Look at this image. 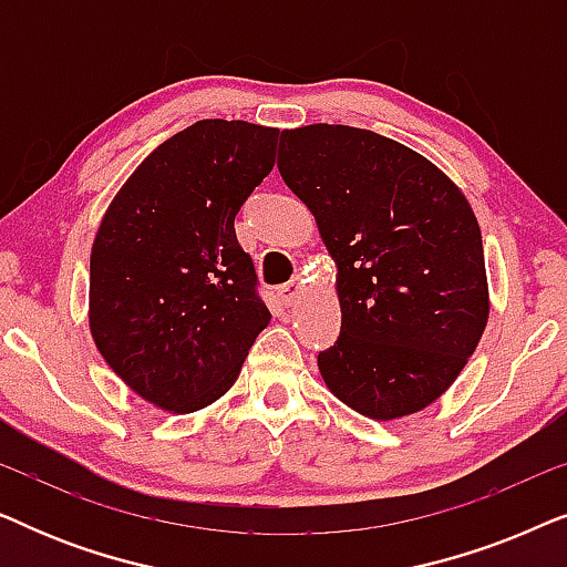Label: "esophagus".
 <instances>
[{"instance_id": "esophagus-1", "label": "esophagus", "mask_w": 567, "mask_h": 567, "mask_svg": "<svg viewBox=\"0 0 567 567\" xmlns=\"http://www.w3.org/2000/svg\"><path fill=\"white\" fill-rule=\"evenodd\" d=\"M301 289H305V286H301L299 278H291L289 284L278 286V297H281L284 305L291 307V305H297V299L301 297Z\"/></svg>"}]
</instances>
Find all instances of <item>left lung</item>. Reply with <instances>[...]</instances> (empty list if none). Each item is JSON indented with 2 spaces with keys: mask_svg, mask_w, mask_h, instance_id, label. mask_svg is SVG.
Masks as SVG:
<instances>
[{
  "mask_svg": "<svg viewBox=\"0 0 567 567\" xmlns=\"http://www.w3.org/2000/svg\"><path fill=\"white\" fill-rule=\"evenodd\" d=\"M284 183L336 260L343 322L317 355L328 390L371 421L439 400L483 338V235L470 200L423 154L353 126L281 134Z\"/></svg>",
  "mask_w": 567,
  "mask_h": 567,
  "instance_id": "8db88e82",
  "label": "left lung"
}]
</instances>
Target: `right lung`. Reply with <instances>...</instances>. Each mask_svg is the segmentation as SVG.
I'll return each mask as SVG.
<instances>
[{"mask_svg":"<svg viewBox=\"0 0 567 567\" xmlns=\"http://www.w3.org/2000/svg\"><path fill=\"white\" fill-rule=\"evenodd\" d=\"M278 128L206 118L159 144L100 221L90 332L128 390L196 413L237 382L270 312L235 216L276 162Z\"/></svg>","mask_w":567,"mask_h":567,"instance_id":"1","label":"right lung"}]
</instances>
